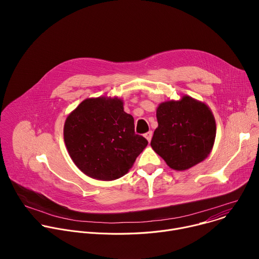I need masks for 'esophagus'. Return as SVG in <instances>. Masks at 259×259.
Here are the masks:
<instances>
[{"label":"esophagus","instance_id":"obj_1","mask_svg":"<svg viewBox=\"0 0 259 259\" xmlns=\"http://www.w3.org/2000/svg\"><path fill=\"white\" fill-rule=\"evenodd\" d=\"M144 137L146 138L147 141L150 142V141L152 140V137H153V132H152V131H149L147 133H145V134H144Z\"/></svg>","mask_w":259,"mask_h":259}]
</instances>
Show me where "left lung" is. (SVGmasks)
<instances>
[{
    "label": "left lung",
    "instance_id": "left-lung-1",
    "mask_svg": "<svg viewBox=\"0 0 259 259\" xmlns=\"http://www.w3.org/2000/svg\"><path fill=\"white\" fill-rule=\"evenodd\" d=\"M157 120L151 145L171 169L188 170L210 155L216 123L206 103L189 95L161 102Z\"/></svg>",
    "mask_w": 259,
    "mask_h": 259
}]
</instances>
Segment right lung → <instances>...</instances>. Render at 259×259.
<instances>
[{"label": "right lung", "mask_w": 259, "mask_h": 259, "mask_svg": "<svg viewBox=\"0 0 259 259\" xmlns=\"http://www.w3.org/2000/svg\"><path fill=\"white\" fill-rule=\"evenodd\" d=\"M118 97L83 100L67 116L63 138L68 155L87 176L115 180L132 168L147 140L134 132V119Z\"/></svg>", "instance_id": "obj_1"}]
</instances>
